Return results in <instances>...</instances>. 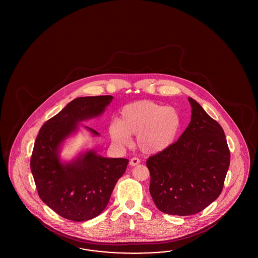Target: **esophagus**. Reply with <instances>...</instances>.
Masks as SVG:
<instances>
[{
	"instance_id": "obj_1",
	"label": "esophagus",
	"mask_w": 258,
	"mask_h": 258,
	"mask_svg": "<svg viewBox=\"0 0 258 258\" xmlns=\"http://www.w3.org/2000/svg\"><path fill=\"white\" fill-rule=\"evenodd\" d=\"M140 164V160H139L138 158H132V159H131L130 164H131L132 166H135V165H137V164Z\"/></svg>"
}]
</instances>
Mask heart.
<instances>
[{
  "instance_id": "b5f03b06",
  "label": "heart",
  "mask_w": 258,
  "mask_h": 258,
  "mask_svg": "<svg viewBox=\"0 0 258 258\" xmlns=\"http://www.w3.org/2000/svg\"><path fill=\"white\" fill-rule=\"evenodd\" d=\"M181 117L173 107L141 100L124 106L118 121L109 124L111 141L120 147L128 146L136 135V147L145 154L155 155L169 149L177 140Z\"/></svg>"
}]
</instances>
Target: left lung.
Listing matches in <instances>:
<instances>
[{
    "mask_svg": "<svg viewBox=\"0 0 258 258\" xmlns=\"http://www.w3.org/2000/svg\"><path fill=\"white\" fill-rule=\"evenodd\" d=\"M191 121L171 147L149 157V192L157 208L176 216L203 211L220 195L230 151L219 123L191 97Z\"/></svg>",
    "mask_w": 258,
    "mask_h": 258,
    "instance_id": "1",
    "label": "left lung"
}]
</instances>
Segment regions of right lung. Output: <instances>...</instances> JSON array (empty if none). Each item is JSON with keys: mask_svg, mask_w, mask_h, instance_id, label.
I'll use <instances>...</instances> for the list:
<instances>
[{"mask_svg": "<svg viewBox=\"0 0 258 258\" xmlns=\"http://www.w3.org/2000/svg\"><path fill=\"white\" fill-rule=\"evenodd\" d=\"M112 99L111 95L74 99L44 123L36 138L30 167L39 198L64 219L81 222L100 215L126 169L127 159L103 157L94 149L81 151L69 162L60 158L64 142L78 133L79 123L102 115Z\"/></svg>", "mask_w": 258, "mask_h": 258, "instance_id": "right-lung-1", "label": "right lung"}]
</instances>
